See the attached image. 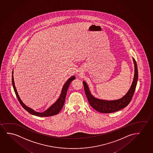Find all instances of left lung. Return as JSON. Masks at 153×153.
Returning a JSON list of instances; mask_svg holds the SVG:
<instances>
[{
  "mask_svg": "<svg viewBox=\"0 0 153 153\" xmlns=\"http://www.w3.org/2000/svg\"><path fill=\"white\" fill-rule=\"evenodd\" d=\"M133 60L134 64V76L133 81L131 86L130 87L127 93L120 99L108 101L97 99L92 95L86 82L84 81H83L84 91L88 100L90 105L94 110L100 113H111L118 111L119 110L126 107L128 105L135 91L138 76L137 65L136 64V62L134 58H133Z\"/></svg>",
  "mask_w": 153,
  "mask_h": 153,
  "instance_id": "left-lung-1",
  "label": "left lung"
}]
</instances>
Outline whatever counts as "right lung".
<instances>
[{"mask_svg":"<svg viewBox=\"0 0 153 153\" xmlns=\"http://www.w3.org/2000/svg\"><path fill=\"white\" fill-rule=\"evenodd\" d=\"M13 70L12 72V84L13 86V90L15 91L16 95L17 96L18 100L20 102V104L22 105V106L24 108V109L29 112L32 115H35V116H39V117H47V116H53L55 115L56 114H58L60 112L61 109L62 108L63 105L65 104V97L67 95V91L69 88V85L71 83V82L73 80H75V77L74 75H73L71 76V78H69L68 80H67L65 84L63 85L61 92L60 97L58 98V99L56 100L54 103L51 106L48 108L47 110H45V111L43 112H38L32 109L31 108L28 107L26 106L25 104L22 101V100L20 99L19 96L18 95L17 89L16 88L15 84L14 82V79H13Z\"/></svg>","mask_w":153,"mask_h":153,"instance_id":"1","label":"right lung"}]
</instances>
